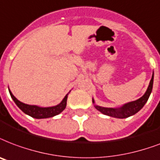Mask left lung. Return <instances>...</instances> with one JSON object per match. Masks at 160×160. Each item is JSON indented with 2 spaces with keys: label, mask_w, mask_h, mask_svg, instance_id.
<instances>
[{
  "label": "left lung",
  "mask_w": 160,
  "mask_h": 160,
  "mask_svg": "<svg viewBox=\"0 0 160 160\" xmlns=\"http://www.w3.org/2000/svg\"><path fill=\"white\" fill-rule=\"evenodd\" d=\"M153 74L151 78L150 82H149V85H148L147 91L145 92L143 96L139 98L137 101H134V102H129L128 104H125L123 107H120V108H107V107H102L99 106H95L96 108L98 111H100L101 112L105 114V115L110 116V117H112V118H127L132 116L141 110L142 107L144 106L145 103L148 101V97L150 96L151 91L153 89ZM94 102V101H93Z\"/></svg>",
  "instance_id": "8db88e82"
}]
</instances>
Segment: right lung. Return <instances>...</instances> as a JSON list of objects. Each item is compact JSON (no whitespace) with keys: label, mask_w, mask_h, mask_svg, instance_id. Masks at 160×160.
I'll return each mask as SVG.
<instances>
[{"label":"right lung","mask_w":160,"mask_h":160,"mask_svg":"<svg viewBox=\"0 0 160 160\" xmlns=\"http://www.w3.org/2000/svg\"><path fill=\"white\" fill-rule=\"evenodd\" d=\"M10 95L12 96V98L13 101L15 102L19 108H20L23 112L26 113L28 115H29L32 118H52L53 116H56L59 114L61 112H63L64 108L66 107L67 104V98L68 96L67 95L65 96L63 101L59 103L58 105L55 106V107H39L38 106H31V105L25 104L21 102L20 101H18L15 96H13L12 92L9 91Z\"/></svg>","instance_id":"right-lung-1"}]
</instances>
